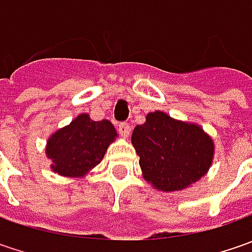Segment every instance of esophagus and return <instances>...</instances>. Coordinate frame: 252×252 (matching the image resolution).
Here are the masks:
<instances>
[{
  "instance_id": "esophagus-1",
  "label": "esophagus",
  "mask_w": 252,
  "mask_h": 252,
  "mask_svg": "<svg viewBox=\"0 0 252 252\" xmlns=\"http://www.w3.org/2000/svg\"><path fill=\"white\" fill-rule=\"evenodd\" d=\"M119 133H121L122 137L127 139L130 136V126H129V123H121L119 125Z\"/></svg>"
}]
</instances>
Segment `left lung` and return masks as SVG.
Wrapping results in <instances>:
<instances>
[{
	"mask_svg": "<svg viewBox=\"0 0 252 252\" xmlns=\"http://www.w3.org/2000/svg\"><path fill=\"white\" fill-rule=\"evenodd\" d=\"M143 178L162 192L188 188L202 178L215 158V143L196 123L178 121L165 112L147 113L131 133Z\"/></svg>",
	"mask_w": 252,
	"mask_h": 252,
	"instance_id": "8db88e82",
	"label": "left lung"
}]
</instances>
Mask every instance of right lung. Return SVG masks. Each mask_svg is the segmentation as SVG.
<instances>
[{
    "instance_id": "1",
    "label": "right lung",
    "mask_w": 252,
    "mask_h": 252,
    "mask_svg": "<svg viewBox=\"0 0 252 252\" xmlns=\"http://www.w3.org/2000/svg\"><path fill=\"white\" fill-rule=\"evenodd\" d=\"M116 137L118 131L108 119L92 121L88 113H80L47 139L46 156L52 160L50 168L62 177H85L101 162Z\"/></svg>"
}]
</instances>
